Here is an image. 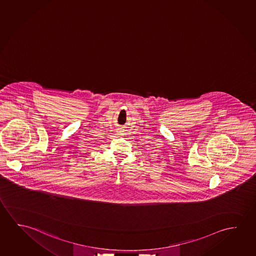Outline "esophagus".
Returning a JSON list of instances; mask_svg holds the SVG:
<instances>
[{
	"instance_id": "1",
	"label": "esophagus",
	"mask_w": 256,
	"mask_h": 256,
	"mask_svg": "<svg viewBox=\"0 0 256 256\" xmlns=\"http://www.w3.org/2000/svg\"><path fill=\"white\" fill-rule=\"evenodd\" d=\"M124 132H125V131L122 130V128H118V130H117V134H120V136H123Z\"/></svg>"
}]
</instances>
